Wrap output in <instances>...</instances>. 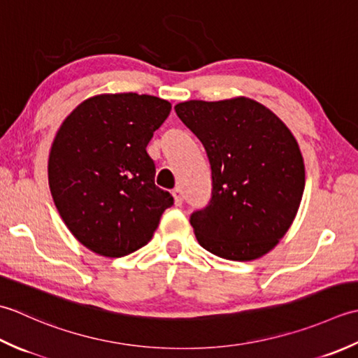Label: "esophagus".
I'll use <instances>...</instances> for the list:
<instances>
[{"instance_id": "1", "label": "esophagus", "mask_w": 358, "mask_h": 358, "mask_svg": "<svg viewBox=\"0 0 358 358\" xmlns=\"http://www.w3.org/2000/svg\"><path fill=\"white\" fill-rule=\"evenodd\" d=\"M173 198L176 206H182V202H184V192H182V188L173 189Z\"/></svg>"}]
</instances>
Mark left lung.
I'll return each mask as SVG.
<instances>
[{
    "label": "left lung",
    "instance_id": "1",
    "mask_svg": "<svg viewBox=\"0 0 358 358\" xmlns=\"http://www.w3.org/2000/svg\"><path fill=\"white\" fill-rule=\"evenodd\" d=\"M206 148L211 198L189 224L198 243L230 261L257 259L278 244L304 189L301 151L289 128L245 97L174 106Z\"/></svg>",
    "mask_w": 358,
    "mask_h": 358
}]
</instances>
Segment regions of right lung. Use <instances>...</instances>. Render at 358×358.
I'll return each instance as SVG.
<instances>
[{"label":"right lung","instance_id":"add662e5","mask_svg":"<svg viewBox=\"0 0 358 358\" xmlns=\"http://www.w3.org/2000/svg\"><path fill=\"white\" fill-rule=\"evenodd\" d=\"M166 100L136 92L85 100L58 129L49 185L58 213L87 249L120 258L147 245L173 196L155 184L147 152Z\"/></svg>","mask_w":358,"mask_h":358}]
</instances>
